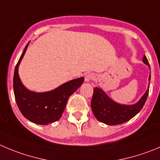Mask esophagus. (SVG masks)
I'll use <instances>...</instances> for the list:
<instances>
[{
    "mask_svg": "<svg viewBox=\"0 0 160 160\" xmlns=\"http://www.w3.org/2000/svg\"><path fill=\"white\" fill-rule=\"evenodd\" d=\"M96 76L94 75L93 74H92V73H88V74H86V76H85V80H86V82L92 81V80H94Z\"/></svg>",
    "mask_w": 160,
    "mask_h": 160,
    "instance_id": "obj_1",
    "label": "esophagus"
}]
</instances>
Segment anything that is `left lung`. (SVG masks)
I'll return each instance as SVG.
<instances>
[{"mask_svg":"<svg viewBox=\"0 0 160 160\" xmlns=\"http://www.w3.org/2000/svg\"><path fill=\"white\" fill-rule=\"evenodd\" d=\"M143 62L150 68V65L145 56L143 57ZM150 79L151 75H149L148 81H150ZM149 85L150 83L148 86L147 91L139 101L131 105L118 104L111 99L103 89L95 87L91 100V108L93 115L98 121L109 126L122 124L129 121L134 117L144 105L149 92Z\"/></svg>","mask_w":160,"mask_h":160,"instance_id":"8db88e82","label":"left lung"}]
</instances>
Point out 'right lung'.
Listing matches in <instances>:
<instances>
[{"label":"right lung","mask_w":160,"mask_h":160,"mask_svg":"<svg viewBox=\"0 0 160 160\" xmlns=\"http://www.w3.org/2000/svg\"><path fill=\"white\" fill-rule=\"evenodd\" d=\"M28 44L26 45L15 68L13 78L15 98L18 108L26 118L36 124L48 125L61 118L70 96L82 86L84 78L67 82L48 92H36L27 89L19 78L18 70Z\"/></svg>","instance_id":"add662e5"}]
</instances>
